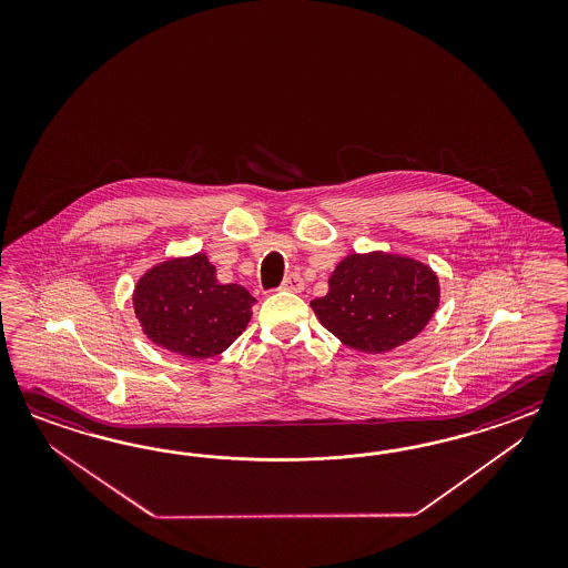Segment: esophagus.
<instances>
[{
  "instance_id": "1",
  "label": "esophagus",
  "mask_w": 568,
  "mask_h": 568,
  "mask_svg": "<svg viewBox=\"0 0 568 568\" xmlns=\"http://www.w3.org/2000/svg\"><path fill=\"white\" fill-rule=\"evenodd\" d=\"M281 290H285V292H302L304 290V278L297 275V273H292L290 276H285L283 278V283H281Z\"/></svg>"
}]
</instances>
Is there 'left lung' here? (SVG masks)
<instances>
[{
	"label": "left lung",
	"mask_w": 568,
	"mask_h": 568,
	"mask_svg": "<svg viewBox=\"0 0 568 568\" xmlns=\"http://www.w3.org/2000/svg\"><path fill=\"white\" fill-rule=\"evenodd\" d=\"M439 304L437 276L425 264L389 254H352L328 278V293L310 306L345 345L381 354L406 344Z\"/></svg>",
	"instance_id": "left-lung-1"
}]
</instances>
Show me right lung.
I'll return each instance as SVG.
<instances>
[{
    "label": "right lung",
    "instance_id": "1",
    "mask_svg": "<svg viewBox=\"0 0 568 568\" xmlns=\"http://www.w3.org/2000/svg\"><path fill=\"white\" fill-rule=\"evenodd\" d=\"M135 314L154 344L185 358L221 354L241 335L256 297L221 285L204 254L152 268L135 287Z\"/></svg>",
    "mask_w": 568,
    "mask_h": 568
}]
</instances>
